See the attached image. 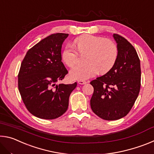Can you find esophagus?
<instances>
[{
  "label": "esophagus",
  "instance_id": "34e87169",
  "mask_svg": "<svg viewBox=\"0 0 154 154\" xmlns=\"http://www.w3.org/2000/svg\"><path fill=\"white\" fill-rule=\"evenodd\" d=\"M77 82L80 85H83V84H85V83H86V82H85V81H83V80H78Z\"/></svg>",
  "mask_w": 154,
  "mask_h": 154
}]
</instances>
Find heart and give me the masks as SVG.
I'll use <instances>...</instances> for the list:
<instances>
[{"label":"heart","mask_w":154,"mask_h":154,"mask_svg":"<svg viewBox=\"0 0 154 154\" xmlns=\"http://www.w3.org/2000/svg\"><path fill=\"white\" fill-rule=\"evenodd\" d=\"M77 51L66 46L62 52V60L67 66H73L80 55L85 56V65H77L70 71L72 79L86 80L94 77L99 72L105 74L114 66L118 57V48L115 42L102 36L83 35L73 41Z\"/></svg>","instance_id":"heart-1"}]
</instances>
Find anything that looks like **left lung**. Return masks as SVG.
Listing matches in <instances>:
<instances>
[{
    "label": "left lung",
    "mask_w": 154,
    "mask_h": 154,
    "mask_svg": "<svg viewBox=\"0 0 154 154\" xmlns=\"http://www.w3.org/2000/svg\"><path fill=\"white\" fill-rule=\"evenodd\" d=\"M118 48L114 66L105 75L92 81L90 100L94 113L105 120L124 118L131 110L139 94L140 64L136 50L123 36L113 34Z\"/></svg>",
    "instance_id": "obj_1"
}]
</instances>
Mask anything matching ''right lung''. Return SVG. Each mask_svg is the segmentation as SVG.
<instances>
[{
	"mask_svg": "<svg viewBox=\"0 0 154 154\" xmlns=\"http://www.w3.org/2000/svg\"><path fill=\"white\" fill-rule=\"evenodd\" d=\"M68 36L56 33L43 38L27 51L21 64L18 89L28 111L38 118L54 119L63 115L77 86V82L56 84L68 73L61 55Z\"/></svg>",
	"mask_w": 154,
	"mask_h": 154,
	"instance_id": "obj_1",
	"label": "right lung"
}]
</instances>
